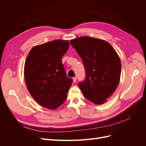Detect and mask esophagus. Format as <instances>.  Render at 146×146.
<instances>
[{
    "label": "esophagus",
    "mask_w": 146,
    "mask_h": 146,
    "mask_svg": "<svg viewBox=\"0 0 146 146\" xmlns=\"http://www.w3.org/2000/svg\"><path fill=\"white\" fill-rule=\"evenodd\" d=\"M76 80H77V77H74L73 78V82L75 83L76 82Z\"/></svg>",
    "instance_id": "esophagus-1"
}]
</instances>
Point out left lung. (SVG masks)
<instances>
[{
  "label": "left lung",
  "mask_w": 146,
  "mask_h": 146,
  "mask_svg": "<svg viewBox=\"0 0 146 146\" xmlns=\"http://www.w3.org/2000/svg\"><path fill=\"white\" fill-rule=\"evenodd\" d=\"M71 45L80 55L86 77L78 86L83 96L95 104H102L117 87L121 72V60L110 43L89 36L72 39Z\"/></svg>",
  "instance_id": "1"
}]
</instances>
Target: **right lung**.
Masks as SVG:
<instances>
[{
  "instance_id": "1",
  "label": "right lung",
  "mask_w": 146,
  "mask_h": 146,
  "mask_svg": "<svg viewBox=\"0 0 146 146\" xmlns=\"http://www.w3.org/2000/svg\"><path fill=\"white\" fill-rule=\"evenodd\" d=\"M69 42L56 39L33 47L24 66V78L33 99L42 107L55 110L62 104L72 85L61 62Z\"/></svg>"
}]
</instances>
